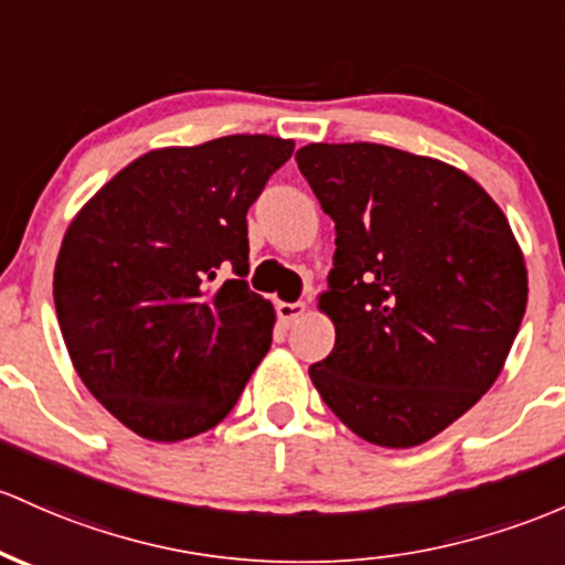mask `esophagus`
I'll list each match as a JSON object with an SVG mask.
<instances>
[{
    "label": "esophagus",
    "mask_w": 565,
    "mask_h": 565,
    "mask_svg": "<svg viewBox=\"0 0 565 565\" xmlns=\"http://www.w3.org/2000/svg\"><path fill=\"white\" fill-rule=\"evenodd\" d=\"M306 311H308L306 302H278L276 306V313H278V319H281L284 327L297 324V321L306 316Z\"/></svg>",
    "instance_id": "1"
}]
</instances>
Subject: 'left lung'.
I'll return each mask as SVG.
<instances>
[{"label": "left lung", "mask_w": 565, "mask_h": 565, "mask_svg": "<svg viewBox=\"0 0 565 565\" xmlns=\"http://www.w3.org/2000/svg\"><path fill=\"white\" fill-rule=\"evenodd\" d=\"M334 222L319 308L334 349L316 392L353 434L415 448L499 377L529 302L510 222L472 177L386 145H308L295 154Z\"/></svg>", "instance_id": "1"}]
</instances>
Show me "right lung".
<instances>
[{"label": "right lung", "instance_id": "add662e5", "mask_svg": "<svg viewBox=\"0 0 565 565\" xmlns=\"http://www.w3.org/2000/svg\"><path fill=\"white\" fill-rule=\"evenodd\" d=\"M295 141L235 134L152 150L79 209L53 273L74 370L122 426L179 443L214 429L270 349L246 212ZM231 267L235 279L218 281Z\"/></svg>", "mask_w": 565, "mask_h": 565}]
</instances>
